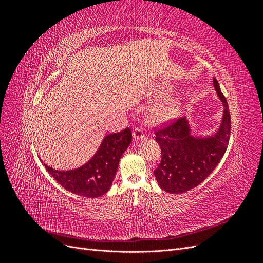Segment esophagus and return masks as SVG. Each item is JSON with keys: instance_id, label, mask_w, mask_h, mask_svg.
<instances>
[{"instance_id": "obj_1", "label": "esophagus", "mask_w": 263, "mask_h": 263, "mask_svg": "<svg viewBox=\"0 0 263 263\" xmlns=\"http://www.w3.org/2000/svg\"><path fill=\"white\" fill-rule=\"evenodd\" d=\"M133 136H134V139H136V140L144 139L145 138L144 130L139 128V127H136V128H135V130H134V133H133Z\"/></svg>"}]
</instances>
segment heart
Returning <instances> with one entry per match:
<instances>
[{
  "label": "heart",
  "mask_w": 263,
  "mask_h": 263,
  "mask_svg": "<svg viewBox=\"0 0 263 263\" xmlns=\"http://www.w3.org/2000/svg\"><path fill=\"white\" fill-rule=\"evenodd\" d=\"M169 93L168 87H164V89L160 90L158 92L159 95L164 97ZM181 108V101L177 98L170 99L166 101L163 104L159 105L156 107L153 112L150 114V121L154 123H168L174 117H177Z\"/></svg>",
  "instance_id": "heart-1"
}]
</instances>
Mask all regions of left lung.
<instances>
[{
  "label": "left lung",
  "mask_w": 263,
  "mask_h": 263,
  "mask_svg": "<svg viewBox=\"0 0 263 263\" xmlns=\"http://www.w3.org/2000/svg\"><path fill=\"white\" fill-rule=\"evenodd\" d=\"M213 85L224 107L216 133L194 136L185 116L156 133V141L161 148V162L154 174L158 185L165 192L179 194L196 187L216 168L226 153L232 129L230 113L215 78Z\"/></svg>",
  "instance_id": "obj_1"
}]
</instances>
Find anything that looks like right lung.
<instances>
[{"label":"right lung","mask_w":263,"mask_h":263,"mask_svg":"<svg viewBox=\"0 0 263 263\" xmlns=\"http://www.w3.org/2000/svg\"><path fill=\"white\" fill-rule=\"evenodd\" d=\"M130 142L132 132L126 128L103 138L97 153L79 168L57 170L46 163L44 165L51 177L69 192L84 197H99L108 192L112 186L119 160Z\"/></svg>","instance_id":"right-lung-1"}]
</instances>
